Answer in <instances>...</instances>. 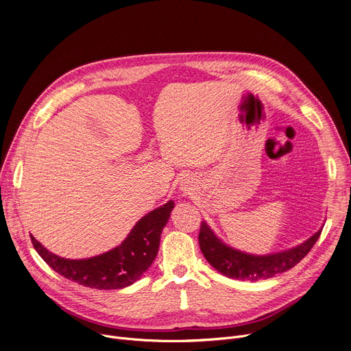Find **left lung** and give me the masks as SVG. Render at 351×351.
Returning a JSON list of instances; mask_svg holds the SVG:
<instances>
[{"instance_id":"1","label":"left lung","mask_w":351,"mask_h":351,"mask_svg":"<svg viewBox=\"0 0 351 351\" xmlns=\"http://www.w3.org/2000/svg\"><path fill=\"white\" fill-rule=\"evenodd\" d=\"M321 232L322 228L304 243L286 250V252L268 256H253L226 245L214 234L207 222L203 221L202 226H199L198 243L206 260L222 275L233 279H247L254 282L272 278L297 265L308 254L321 236Z\"/></svg>"}]
</instances>
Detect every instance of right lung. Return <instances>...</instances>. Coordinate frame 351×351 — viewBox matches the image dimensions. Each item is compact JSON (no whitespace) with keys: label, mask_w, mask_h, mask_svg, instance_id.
<instances>
[{"label":"right lung","mask_w":351,"mask_h":351,"mask_svg":"<svg viewBox=\"0 0 351 351\" xmlns=\"http://www.w3.org/2000/svg\"><path fill=\"white\" fill-rule=\"evenodd\" d=\"M172 199L144 215L128 237L110 252L84 260H69L48 252L32 234V243L40 257L64 278L82 286L111 290L133 285L152 267L160 248V239L171 213Z\"/></svg>","instance_id":"1"}]
</instances>
